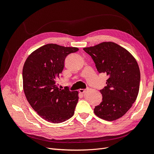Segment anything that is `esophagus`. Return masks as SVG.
<instances>
[{
    "label": "esophagus",
    "mask_w": 154,
    "mask_h": 154,
    "mask_svg": "<svg viewBox=\"0 0 154 154\" xmlns=\"http://www.w3.org/2000/svg\"><path fill=\"white\" fill-rule=\"evenodd\" d=\"M86 89H83V88H80V90H79V92H80V93H84L85 92Z\"/></svg>",
    "instance_id": "esophagus-1"
}]
</instances>
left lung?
<instances>
[{
    "mask_svg": "<svg viewBox=\"0 0 154 154\" xmlns=\"http://www.w3.org/2000/svg\"><path fill=\"white\" fill-rule=\"evenodd\" d=\"M83 50L92 58L97 71L109 76L106 86L100 90L102 101L95 106L94 114L110 122L122 118L139 93L141 76L137 61L127 49L112 42Z\"/></svg>",
    "mask_w": 154,
    "mask_h": 154,
    "instance_id": "obj_1",
    "label": "left lung"
}]
</instances>
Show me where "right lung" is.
<instances>
[{"instance_id": "right-lung-1", "label": "right lung", "mask_w": 154, "mask_h": 154, "mask_svg": "<svg viewBox=\"0 0 154 154\" xmlns=\"http://www.w3.org/2000/svg\"><path fill=\"white\" fill-rule=\"evenodd\" d=\"M78 51L77 48L46 44L33 51L24 63L22 78L26 99L47 122L62 123L74 115L78 92L70 91L68 87L59 88L57 80L67 56Z\"/></svg>"}]
</instances>
